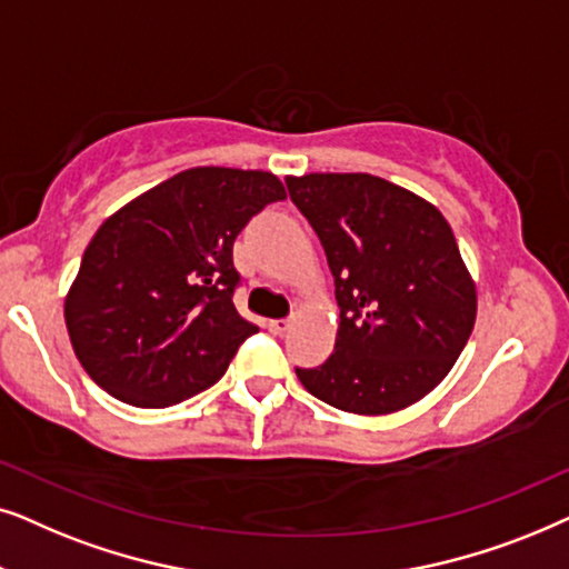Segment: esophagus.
Segmentation results:
<instances>
[{"label": "esophagus", "mask_w": 569, "mask_h": 569, "mask_svg": "<svg viewBox=\"0 0 569 569\" xmlns=\"http://www.w3.org/2000/svg\"><path fill=\"white\" fill-rule=\"evenodd\" d=\"M289 328H291V320H270L268 322V330L272 332V336H283Z\"/></svg>", "instance_id": "1"}]
</instances>
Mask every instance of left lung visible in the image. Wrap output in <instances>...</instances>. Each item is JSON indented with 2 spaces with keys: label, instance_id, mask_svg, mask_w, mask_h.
Returning a JSON list of instances; mask_svg holds the SVG:
<instances>
[{
  "label": "left lung",
  "instance_id": "left-lung-1",
  "mask_svg": "<svg viewBox=\"0 0 569 569\" xmlns=\"http://www.w3.org/2000/svg\"><path fill=\"white\" fill-rule=\"evenodd\" d=\"M340 307L336 351L301 385L332 408L392 413L437 388L476 320V286L442 213L372 173L289 177Z\"/></svg>",
  "mask_w": 569,
  "mask_h": 569
}]
</instances>
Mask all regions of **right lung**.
Returning <instances> with one entry per match:
<instances>
[{
  "instance_id": "add662e5",
  "label": "right lung",
  "mask_w": 569,
  "mask_h": 569,
  "mask_svg": "<svg viewBox=\"0 0 569 569\" xmlns=\"http://www.w3.org/2000/svg\"><path fill=\"white\" fill-rule=\"evenodd\" d=\"M286 189L268 171L200 166L103 221L64 320L82 369L121 403L166 408L216 385L257 325L233 307V241Z\"/></svg>"
}]
</instances>
